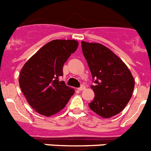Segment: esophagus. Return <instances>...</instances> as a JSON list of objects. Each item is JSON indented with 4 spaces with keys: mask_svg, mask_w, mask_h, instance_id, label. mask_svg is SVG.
Listing matches in <instances>:
<instances>
[{
    "mask_svg": "<svg viewBox=\"0 0 151 151\" xmlns=\"http://www.w3.org/2000/svg\"><path fill=\"white\" fill-rule=\"evenodd\" d=\"M85 86H84V85H82V86H81V87L78 88V91H83L84 89H85Z\"/></svg>",
    "mask_w": 151,
    "mask_h": 151,
    "instance_id": "34e87169",
    "label": "esophagus"
}]
</instances>
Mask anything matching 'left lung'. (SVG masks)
I'll list each match as a JSON object with an SVG mask.
<instances>
[{"instance_id":"1","label":"left lung","mask_w":151,"mask_h":151,"mask_svg":"<svg viewBox=\"0 0 151 151\" xmlns=\"http://www.w3.org/2000/svg\"><path fill=\"white\" fill-rule=\"evenodd\" d=\"M83 54L95 85L94 100L88 104L92 111L103 118L120 113L130 101L134 87L132 73L110 49L99 43L82 41Z\"/></svg>"}]
</instances>
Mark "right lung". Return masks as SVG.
Returning a JSON list of instances; mask_svg holds the SVG:
<instances>
[{
    "instance_id": "1",
    "label": "right lung",
    "mask_w": 151,
    "mask_h": 151,
    "mask_svg": "<svg viewBox=\"0 0 151 151\" xmlns=\"http://www.w3.org/2000/svg\"><path fill=\"white\" fill-rule=\"evenodd\" d=\"M76 40H53L24 64L19 86L28 104L41 115L51 116L62 110L75 90L59 81L68 58L77 50Z\"/></svg>"
}]
</instances>
